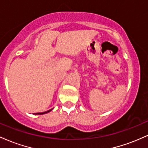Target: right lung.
Instances as JSON below:
<instances>
[{"label":"right lung","instance_id":"right-lung-1","mask_svg":"<svg viewBox=\"0 0 148 148\" xmlns=\"http://www.w3.org/2000/svg\"><path fill=\"white\" fill-rule=\"evenodd\" d=\"M53 109V108H52ZM52 109H50V110H49V111H45V112H42V113H35V115H42V114H45V113H49V112H50L51 111Z\"/></svg>","mask_w":148,"mask_h":148}]
</instances>
